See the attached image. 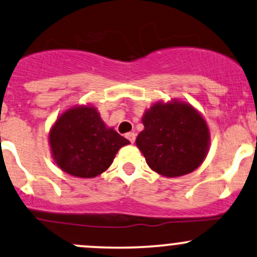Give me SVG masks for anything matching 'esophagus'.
<instances>
[{
    "label": "esophagus",
    "instance_id": "esophagus-1",
    "mask_svg": "<svg viewBox=\"0 0 257 257\" xmlns=\"http://www.w3.org/2000/svg\"><path fill=\"white\" fill-rule=\"evenodd\" d=\"M125 138L126 139L129 140V142H131L132 144H134V142H135V133H128L125 135Z\"/></svg>",
    "mask_w": 257,
    "mask_h": 257
}]
</instances>
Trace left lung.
Listing matches in <instances>:
<instances>
[{"label":"left lung","instance_id":"left-lung-1","mask_svg":"<svg viewBox=\"0 0 257 257\" xmlns=\"http://www.w3.org/2000/svg\"><path fill=\"white\" fill-rule=\"evenodd\" d=\"M137 146L146 163L161 176L180 177L195 171L210 148L206 120L182 101L156 102L146 109Z\"/></svg>","mask_w":257,"mask_h":257}]
</instances>
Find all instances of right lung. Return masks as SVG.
<instances>
[{
	"mask_svg": "<svg viewBox=\"0 0 257 257\" xmlns=\"http://www.w3.org/2000/svg\"><path fill=\"white\" fill-rule=\"evenodd\" d=\"M49 142L58 167L79 178H94L105 172L118 150L131 144L106 126L94 106L67 109L51 128Z\"/></svg>",
	"mask_w": 257,
	"mask_h": 257,
	"instance_id": "obj_1",
	"label": "right lung"
}]
</instances>
